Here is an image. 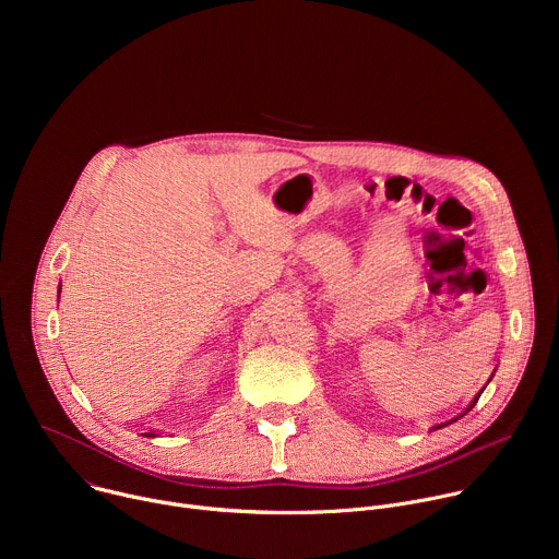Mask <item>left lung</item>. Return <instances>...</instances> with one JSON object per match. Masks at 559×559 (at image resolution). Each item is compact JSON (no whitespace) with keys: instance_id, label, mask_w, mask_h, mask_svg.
<instances>
[{"instance_id":"obj_1","label":"left lung","mask_w":559,"mask_h":559,"mask_svg":"<svg viewBox=\"0 0 559 559\" xmlns=\"http://www.w3.org/2000/svg\"><path fill=\"white\" fill-rule=\"evenodd\" d=\"M493 373H496V371H493ZM493 373H491V378H493ZM491 378H489V380H491ZM485 386H487V384H485ZM485 386H483V389H480V391H477V395H473V401H471V403H468V407H466V409H464V412H462V414H457V416H455V418H451V420H447V423H440V425H433V427H431V431H436V429H442V427H447V425H451V423H455V420H460V418H462V416H466V414H468V412H471V409H473V405H475V403H477V397H480V395H483V391H485Z\"/></svg>"}]
</instances>
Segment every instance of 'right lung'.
<instances>
[{
	"label": "right lung",
	"instance_id": "1",
	"mask_svg": "<svg viewBox=\"0 0 559 559\" xmlns=\"http://www.w3.org/2000/svg\"><path fill=\"white\" fill-rule=\"evenodd\" d=\"M59 292H61V285H59ZM143 436H145V438H156V431L152 429V431H147V433H143Z\"/></svg>",
	"mask_w": 559,
	"mask_h": 559
}]
</instances>
